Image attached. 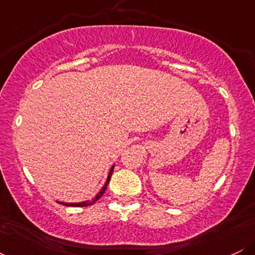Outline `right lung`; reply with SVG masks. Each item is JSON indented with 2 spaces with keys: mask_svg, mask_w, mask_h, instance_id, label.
Segmentation results:
<instances>
[{
  "mask_svg": "<svg viewBox=\"0 0 255 255\" xmlns=\"http://www.w3.org/2000/svg\"><path fill=\"white\" fill-rule=\"evenodd\" d=\"M113 170H114V166L113 168H111V170H110V172H109V176H108V180H107V182H105V184L103 186V188L101 189V192L98 193L97 195H96V198L93 199V200H87V201H84V203H75V204H67V203H60V201H58V203L60 204H62V205H64V206H77V207H84V206H90V205H92V204H95L96 201L98 200L99 198L102 197V195L104 194V192H105V189H107V186H108V183H109V181H110V177H111V174H113Z\"/></svg>",
  "mask_w": 255,
  "mask_h": 255,
  "instance_id": "obj_1",
  "label": "right lung"
}]
</instances>
